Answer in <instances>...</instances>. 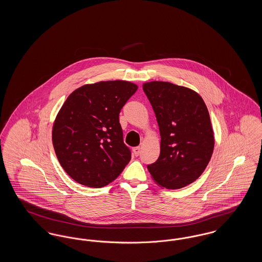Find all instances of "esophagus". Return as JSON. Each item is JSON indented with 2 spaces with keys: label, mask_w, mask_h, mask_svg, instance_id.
Instances as JSON below:
<instances>
[{
  "label": "esophagus",
  "mask_w": 262,
  "mask_h": 262,
  "mask_svg": "<svg viewBox=\"0 0 262 262\" xmlns=\"http://www.w3.org/2000/svg\"><path fill=\"white\" fill-rule=\"evenodd\" d=\"M140 152H141V149H140V147H135L134 149H133V153H134V155L135 156H138L139 154H140Z\"/></svg>",
  "instance_id": "1"
}]
</instances>
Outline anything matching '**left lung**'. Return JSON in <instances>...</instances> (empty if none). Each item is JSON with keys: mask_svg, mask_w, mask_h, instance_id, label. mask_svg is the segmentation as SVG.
Here are the masks:
<instances>
[{"mask_svg": "<svg viewBox=\"0 0 262 262\" xmlns=\"http://www.w3.org/2000/svg\"><path fill=\"white\" fill-rule=\"evenodd\" d=\"M142 88L161 136L159 158L147 169L161 187H187L204 172L214 149L207 107L198 92L171 82L150 81Z\"/></svg>", "mask_w": 262, "mask_h": 262, "instance_id": "8db88e82", "label": "left lung"}]
</instances>
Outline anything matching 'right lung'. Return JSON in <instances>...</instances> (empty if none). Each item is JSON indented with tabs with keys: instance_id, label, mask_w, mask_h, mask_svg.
Listing matches in <instances>:
<instances>
[{
	"instance_id": "1",
	"label": "right lung",
	"mask_w": 262,
	"mask_h": 262,
	"mask_svg": "<svg viewBox=\"0 0 262 262\" xmlns=\"http://www.w3.org/2000/svg\"><path fill=\"white\" fill-rule=\"evenodd\" d=\"M137 85L125 80L85 84L67 98L52 129L57 158L80 185H109L130 161L119 114Z\"/></svg>"
}]
</instances>
